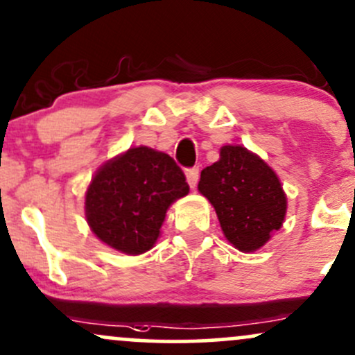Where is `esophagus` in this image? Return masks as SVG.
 <instances>
[{"instance_id": "esophagus-1", "label": "esophagus", "mask_w": 355, "mask_h": 355, "mask_svg": "<svg viewBox=\"0 0 355 355\" xmlns=\"http://www.w3.org/2000/svg\"><path fill=\"white\" fill-rule=\"evenodd\" d=\"M185 177H187V182H189L190 189H196L197 184H198V177H200V170H198V168H189L185 171Z\"/></svg>"}]
</instances>
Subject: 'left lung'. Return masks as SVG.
<instances>
[{
    "label": "left lung",
    "mask_w": 355,
    "mask_h": 355,
    "mask_svg": "<svg viewBox=\"0 0 355 355\" xmlns=\"http://www.w3.org/2000/svg\"><path fill=\"white\" fill-rule=\"evenodd\" d=\"M198 192L216 209L225 239L243 252L258 251L285 220L278 175L244 146H222L219 162L202 170Z\"/></svg>",
    "instance_id": "obj_1"
}]
</instances>
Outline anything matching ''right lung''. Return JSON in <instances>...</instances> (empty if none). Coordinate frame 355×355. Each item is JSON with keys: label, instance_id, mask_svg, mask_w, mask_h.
I'll return each instance as SVG.
<instances>
[{"label": "right lung", "instance_id": "1", "mask_svg": "<svg viewBox=\"0 0 355 355\" xmlns=\"http://www.w3.org/2000/svg\"><path fill=\"white\" fill-rule=\"evenodd\" d=\"M187 193L184 171L170 155L148 146L130 148L92 177L85 219L109 248L143 254L157 243L170 205Z\"/></svg>", "mask_w": 355, "mask_h": 355}]
</instances>
